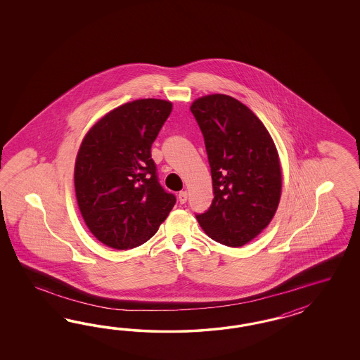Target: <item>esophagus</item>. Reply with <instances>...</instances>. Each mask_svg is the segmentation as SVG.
Segmentation results:
<instances>
[{"label": "esophagus", "instance_id": "obj_1", "mask_svg": "<svg viewBox=\"0 0 360 360\" xmlns=\"http://www.w3.org/2000/svg\"><path fill=\"white\" fill-rule=\"evenodd\" d=\"M178 200H179L181 205L186 203V200H187V191H181V193L178 194Z\"/></svg>", "mask_w": 360, "mask_h": 360}]
</instances>
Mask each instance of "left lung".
Wrapping results in <instances>:
<instances>
[{"instance_id":"1","label":"left lung","mask_w":360,"mask_h":360,"mask_svg":"<svg viewBox=\"0 0 360 360\" xmlns=\"http://www.w3.org/2000/svg\"><path fill=\"white\" fill-rule=\"evenodd\" d=\"M190 109L205 137L214 188L212 205L196 219L211 239L243 247L268 227L278 207L277 148L262 120L229 95L202 96Z\"/></svg>"}]
</instances>
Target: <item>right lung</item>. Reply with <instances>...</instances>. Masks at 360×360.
Returning <instances> with one entry per match:
<instances>
[{
    "mask_svg": "<svg viewBox=\"0 0 360 360\" xmlns=\"http://www.w3.org/2000/svg\"><path fill=\"white\" fill-rule=\"evenodd\" d=\"M172 101L139 98L112 109L86 133L75 161L77 206L91 233L115 250L152 238L174 207L158 184L152 143Z\"/></svg>",
    "mask_w": 360,
    "mask_h": 360,
    "instance_id": "add662e5",
    "label": "right lung"
}]
</instances>
